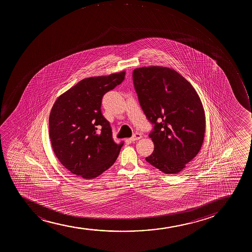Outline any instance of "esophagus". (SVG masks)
Wrapping results in <instances>:
<instances>
[{"label": "esophagus", "mask_w": 252, "mask_h": 252, "mask_svg": "<svg viewBox=\"0 0 252 252\" xmlns=\"http://www.w3.org/2000/svg\"><path fill=\"white\" fill-rule=\"evenodd\" d=\"M142 136L141 133H135L134 135H133L130 138V141L131 142H135V141H137V140H140V139L142 138Z\"/></svg>", "instance_id": "34e87169"}]
</instances>
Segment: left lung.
<instances>
[{
    "label": "left lung",
    "mask_w": 252,
    "mask_h": 252,
    "mask_svg": "<svg viewBox=\"0 0 252 252\" xmlns=\"http://www.w3.org/2000/svg\"><path fill=\"white\" fill-rule=\"evenodd\" d=\"M139 102L154 128V150L146 161L166 174H178L199 153L206 128L204 106L195 89L173 68H135Z\"/></svg>",
    "instance_id": "left-lung-1"
}]
</instances>
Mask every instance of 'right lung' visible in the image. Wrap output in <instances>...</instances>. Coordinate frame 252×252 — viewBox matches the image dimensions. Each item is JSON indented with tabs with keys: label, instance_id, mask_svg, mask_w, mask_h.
Returning <instances> with one entry per match:
<instances>
[{
	"label": "right lung",
	"instance_id": "obj_1",
	"mask_svg": "<svg viewBox=\"0 0 252 252\" xmlns=\"http://www.w3.org/2000/svg\"><path fill=\"white\" fill-rule=\"evenodd\" d=\"M125 74L122 71L82 79L60 94L52 107L48 123L54 154L79 178H97L118 158L123 142H114L100 106L104 94L120 85Z\"/></svg>",
	"mask_w": 252,
	"mask_h": 252
}]
</instances>
